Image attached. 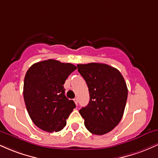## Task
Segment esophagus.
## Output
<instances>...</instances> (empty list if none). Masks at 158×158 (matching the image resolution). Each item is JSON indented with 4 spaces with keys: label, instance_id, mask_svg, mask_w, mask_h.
Wrapping results in <instances>:
<instances>
[{
    "label": "esophagus",
    "instance_id": "obj_1",
    "mask_svg": "<svg viewBox=\"0 0 158 158\" xmlns=\"http://www.w3.org/2000/svg\"><path fill=\"white\" fill-rule=\"evenodd\" d=\"M73 101H74V102H75V104L77 106V105H78V99H77V98H75V99H73Z\"/></svg>",
    "mask_w": 158,
    "mask_h": 158
}]
</instances>
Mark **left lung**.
Returning <instances> with one entry per match:
<instances>
[{
  "label": "left lung",
  "instance_id": "1",
  "mask_svg": "<svg viewBox=\"0 0 158 158\" xmlns=\"http://www.w3.org/2000/svg\"><path fill=\"white\" fill-rule=\"evenodd\" d=\"M90 94L89 103L79 110L90 133L102 135L113 130L122 119L128 88L117 69L101 63L77 64Z\"/></svg>",
  "mask_w": 158,
  "mask_h": 158
}]
</instances>
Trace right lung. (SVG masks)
<instances>
[{
    "mask_svg": "<svg viewBox=\"0 0 158 158\" xmlns=\"http://www.w3.org/2000/svg\"><path fill=\"white\" fill-rule=\"evenodd\" d=\"M77 69L70 63L48 59L32 64L23 82V99L30 118L43 131H59L76 108L64 95L68 76Z\"/></svg>",
    "mask_w": 158,
    "mask_h": 158,
    "instance_id": "obj_1",
    "label": "right lung"
}]
</instances>
